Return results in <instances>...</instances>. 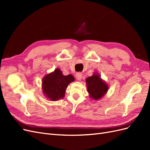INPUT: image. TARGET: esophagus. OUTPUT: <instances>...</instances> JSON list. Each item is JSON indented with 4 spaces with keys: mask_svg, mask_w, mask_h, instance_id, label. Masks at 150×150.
I'll return each mask as SVG.
<instances>
[{
    "mask_svg": "<svg viewBox=\"0 0 150 150\" xmlns=\"http://www.w3.org/2000/svg\"><path fill=\"white\" fill-rule=\"evenodd\" d=\"M82 76H83V74H82V73H81V72H78V73H76V78L78 80H81V78H82Z\"/></svg>",
    "mask_w": 150,
    "mask_h": 150,
    "instance_id": "obj_1",
    "label": "esophagus"
}]
</instances>
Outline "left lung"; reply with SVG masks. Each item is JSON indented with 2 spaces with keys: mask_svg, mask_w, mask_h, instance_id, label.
<instances>
[{
  "mask_svg": "<svg viewBox=\"0 0 150 150\" xmlns=\"http://www.w3.org/2000/svg\"><path fill=\"white\" fill-rule=\"evenodd\" d=\"M86 82L89 97L95 101L101 99L108 92V85L97 72L86 78Z\"/></svg>",
  "mask_w": 150,
  "mask_h": 150,
  "instance_id": "left-lung-1",
  "label": "left lung"
}]
</instances>
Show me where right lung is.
<instances>
[{
  "instance_id": "1",
  "label": "right lung",
  "mask_w": 150,
  "mask_h": 150,
  "mask_svg": "<svg viewBox=\"0 0 150 150\" xmlns=\"http://www.w3.org/2000/svg\"><path fill=\"white\" fill-rule=\"evenodd\" d=\"M74 80L73 76L63 75L62 72L57 68L43 78L42 81L43 94L50 100L57 101L64 97L67 86Z\"/></svg>"
}]
</instances>
